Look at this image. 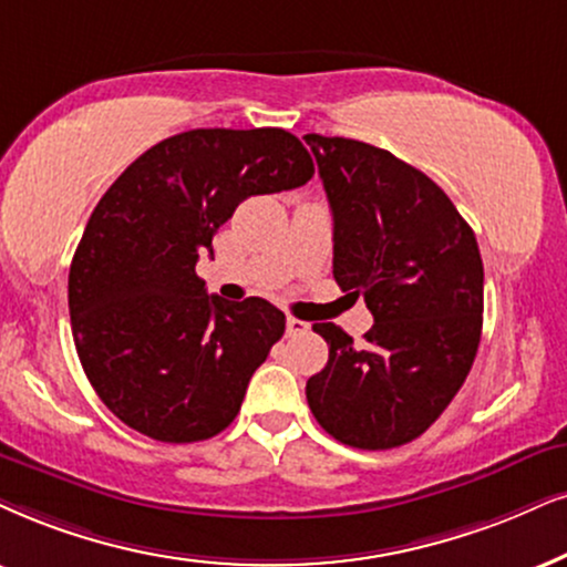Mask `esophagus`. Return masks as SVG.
Masks as SVG:
<instances>
[{"instance_id":"obj_1","label":"esophagus","mask_w":567,"mask_h":567,"mask_svg":"<svg viewBox=\"0 0 567 567\" xmlns=\"http://www.w3.org/2000/svg\"><path fill=\"white\" fill-rule=\"evenodd\" d=\"M308 332V324L306 321H300L296 317H288V334L296 337V334H306Z\"/></svg>"}]
</instances>
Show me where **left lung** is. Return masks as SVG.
<instances>
[{"mask_svg":"<svg viewBox=\"0 0 567 567\" xmlns=\"http://www.w3.org/2000/svg\"><path fill=\"white\" fill-rule=\"evenodd\" d=\"M334 221L332 271L367 300V342L332 321L306 400L327 434L358 450H390L440 419L482 340L484 264L476 235L424 172L384 148L308 133Z\"/></svg>","mask_w":567,"mask_h":567,"instance_id":"1","label":"left lung"}]
</instances>
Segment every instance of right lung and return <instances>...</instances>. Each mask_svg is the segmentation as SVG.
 <instances>
[{
	"instance_id": "1",
	"label": "right lung",
	"mask_w": 567,
	"mask_h": 567,
	"mask_svg": "<svg viewBox=\"0 0 567 567\" xmlns=\"http://www.w3.org/2000/svg\"><path fill=\"white\" fill-rule=\"evenodd\" d=\"M313 162L282 127H198L143 152L93 209L70 264L78 358L102 403L152 440L219 434L285 332L264 298L209 296L198 256L240 200L306 185Z\"/></svg>"
}]
</instances>
